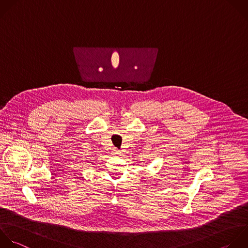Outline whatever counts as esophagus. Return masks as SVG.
Returning <instances> with one entry per match:
<instances>
[{
  "instance_id": "1",
  "label": "esophagus",
  "mask_w": 248,
  "mask_h": 248,
  "mask_svg": "<svg viewBox=\"0 0 248 248\" xmlns=\"http://www.w3.org/2000/svg\"><path fill=\"white\" fill-rule=\"evenodd\" d=\"M112 154L115 155V156H120V155H121V151H120L119 149H117V148L114 147V148L112 149Z\"/></svg>"
}]
</instances>
